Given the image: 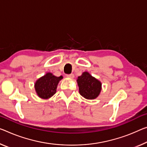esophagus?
<instances>
[{
	"label": "esophagus",
	"mask_w": 147,
	"mask_h": 147,
	"mask_svg": "<svg viewBox=\"0 0 147 147\" xmlns=\"http://www.w3.org/2000/svg\"><path fill=\"white\" fill-rule=\"evenodd\" d=\"M67 78H71V79H72V78H74V75L73 74H68V75H67L66 76Z\"/></svg>",
	"instance_id": "esophagus-1"
}]
</instances>
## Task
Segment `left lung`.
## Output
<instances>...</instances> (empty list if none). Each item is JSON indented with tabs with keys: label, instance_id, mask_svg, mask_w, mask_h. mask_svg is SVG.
I'll use <instances>...</instances> for the list:
<instances>
[{
	"label": "left lung",
	"instance_id": "8db88e82",
	"mask_svg": "<svg viewBox=\"0 0 147 147\" xmlns=\"http://www.w3.org/2000/svg\"><path fill=\"white\" fill-rule=\"evenodd\" d=\"M79 92L81 96L88 100H94L100 94L102 83L92 76L89 72L84 71L77 79Z\"/></svg>",
	"mask_w": 147,
	"mask_h": 147
}]
</instances>
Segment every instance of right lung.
I'll return each instance as SVG.
<instances>
[{
	"mask_svg": "<svg viewBox=\"0 0 147 147\" xmlns=\"http://www.w3.org/2000/svg\"><path fill=\"white\" fill-rule=\"evenodd\" d=\"M63 77H56L51 72L47 73L35 81V89L37 96L42 99H49L56 92L58 83Z\"/></svg>",
	"mask_w": 147,
	"mask_h": 147,
	"instance_id": "obj_1",
	"label": "right lung"
}]
</instances>
